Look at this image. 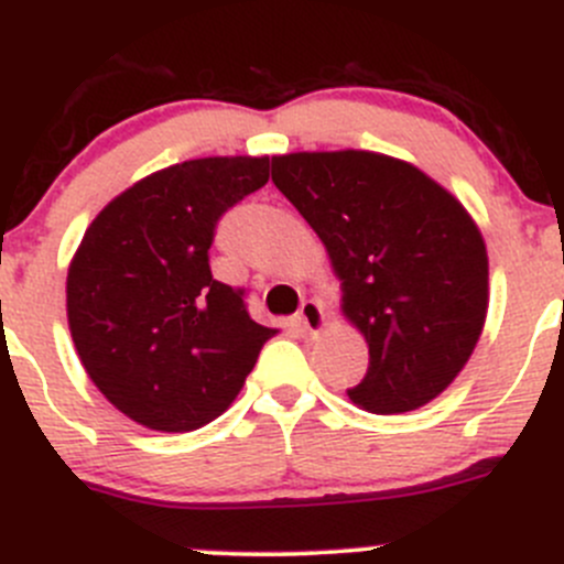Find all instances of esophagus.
<instances>
[{"label": "esophagus", "mask_w": 564, "mask_h": 564, "mask_svg": "<svg viewBox=\"0 0 564 564\" xmlns=\"http://www.w3.org/2000/svg\"><path fill=\"white\" fill-rule=\"evenodd\" d=\"M294 325H297L300 336H306V339H314V336L323 334V328L328 325L323 303H319V300H306V303L300 306L297 317H294Z\"/></svg>", "instance_id": "1"}]
</instances>
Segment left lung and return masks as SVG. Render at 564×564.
Wrapping results in <instances>:
<instances>
[{
  "label": "left lung",
  "mask_w": 564,
  "mask_h": 564,
  "mask_svg": "<svg viewBox=\"0 0 564 564\" xmlns=\"http://www.w3.org/2000/svg\"><path fill=\"white\" fill-rule=\"evenodd\" d=\"M272 183L328 250L341 314L370 347L347 398L376 414L434 401L489 306L487 245L465 205L414 163L367 150L275 155Z\"/></svg>",
  "instance_id": "left-lung-1"
}]
</instances>
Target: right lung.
Returning a JSON list of instances; mask_svg holds the SVG:
<instances>
[{
    "mask_svg": "<svg viewBox=\"0 0 564 564\" xmlns=\"http://www.w3.org/2000/svg\"><path fill=\"white\" fill-rule=\"evenodd\" d=\"M267 181V155L194 158L141 177L88 225L66 275L68 330L133 423L183 434L217 420L278 334L208 267L219 217Z\"/></svg>",
    "mask_w": 564,
    "mask_h": 564,
    "instance_id": "1",
    "label": "right lung"
}]
</instances>
